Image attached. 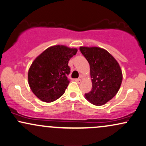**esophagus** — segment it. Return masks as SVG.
I'll return each instance as SVG.
<instances>
[{
    "label": "esophagus",
    "mask_w": 146,
    "mask_h": 146,
    "mask_svg": "<svg viewBox=\"0 0 146 146\" xmlns=\"http://www.w3.org/2000/svg\"><path fill=\"white\" fill-rule=\"evenodd\" d=\"M75 81L77 83H78V84H80V83L82 82V79H75Z\"/></svg>",
    "instance_id": "1"
}]
</instances>
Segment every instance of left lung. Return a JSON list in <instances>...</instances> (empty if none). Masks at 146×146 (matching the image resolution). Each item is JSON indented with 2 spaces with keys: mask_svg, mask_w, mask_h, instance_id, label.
I'll return each mask as SVG.
<instances>
[{
  "mask_svg": "<svg viewBox=\"0 0 146 146\" xmlns=\"http://www.w3.org/2000/svg\"><path fill=\"white\" fill-rule=\"evenodd\" d=\"M79 50L90 67L92 89L85 98L96 106H102L117 94L123 80L119 63L106 50L99 47H80Z\"/></svg>",
  "mask_w": 146,
  "mask_h": 146,
  "instance_id": "1",
  "label": "left lung"
}]
</instances>
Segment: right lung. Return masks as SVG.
Instances as JSON below:
<instances>
[{
    "label": "right lung",
    "mask_w": 146,
    "mask_h": 146,
    "mask_svg": "<svg viewBox=\"0 0 146 146\" xmlns=\"http://www.w3.org/2000/svg\"><path fill=\"white\" fill-rule=\"evenodd\" d=\"M77 48L57 45L49 47L32 62L28 83L33 93L45 102H54L64 94L69 84L68 62Z\"/></svg>",
    "instance_id": "add662e5"
}]
</instances>
